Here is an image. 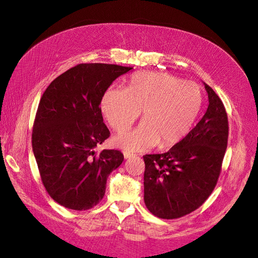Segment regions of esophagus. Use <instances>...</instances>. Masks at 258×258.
Instances as JSON below:
<instances>
[{
	"instance_id": "esophagus-1",
	"label": "esophagus",
	"mask_w": 258,
	"mask_h": 258,
	"mask_svg": "<svg viewBox=\"0 0 258 258\" xmlns=\"http://www.w3.org/2000/svg\"><path fill=\"white\" fill-rule=\"evenodd\" d=\"M123 156H124V158L126 159H128V158H131V157H134V156H136L134 153H130V152H123Z\"/></svg>"
}]
</instances>
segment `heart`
Here are the masks:
<instances>
[{
    "mask_svg": "<svg viewBox=\"0 0 258 258\" xmlns=\"http://www.w3.org/2000/svg\"><path fill=\"white\" fill-rule=\"evenodd\" d=\"M202 93L191 82L159 72L132 75L124 89L108 88L101 110L116 132L128 130L142 112L143 122L120 135L116 143L129 151H144L158 143L168 147L177 143L199 114Z\"/></svg>",
    "mask_w": 258,
    "mask_h": 258,
    "instance_id": "b5f03b06",
    "label": "heart"
}]
</instances>
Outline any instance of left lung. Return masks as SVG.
<instances>
[{"mask_svg": "<svg viewBox=\"0 0 258 258\" xmlns=\"http://www.w3.org/2000/svg\"><path fill=\"white\" fill-rule=\"evenodd\" d=\"M209 106L188 135L163 154L143 156L144 201L165 220L194 212L214 190L227 148L229 124L221 98L206 85Z\"/></svg>", "mask_w": 258, "mask_h": 258, "instance_id": "obj_1", "label": "left lung"}]
</instances>
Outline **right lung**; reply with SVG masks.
Segmentation results:
<instances>
[{
  "label": "right lung",
  "mask_w": 258,
  "mask_h": 258,
  "mask_svg": "<svg viewBox=\"0 0 258 258\" xmlns=\"http://www.w3.org/2000/svg\"><path fill=\"white\" fill-rule=\"evenodd\" d=\"M132 69L80 63L59 75L43 93L32 148L46 191L64 208L85 211L97 206L108 174L123 161L120 151L95 148L111 135L101 100L117 77Z\"/></svg>",
  "instance_id": "1"
}]
</instances>
